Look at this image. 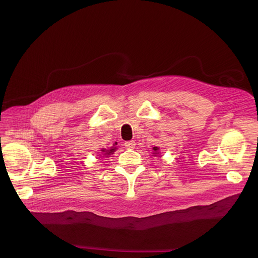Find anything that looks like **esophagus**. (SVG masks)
<instances>
[{"mask_svg":"<svg viewBox=\"0 0 258 258\" xmlns=\"http://www.w3.org/2000/svg\"><path fill=\"white\" fill-rule=\"evenodd\" d=\"M124 146L127 148V149H134L135 146H136V142L134 141V140H132V141H126L124 143Z\"/></svg>","mask_w":258,"mask_h":258,"instance_id":"obj_1","label":"esophagus"}]
</instances>
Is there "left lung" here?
Wrapping results in <instances>:
<instances>
[{
  "label": "left lung",
  "mask_w": 258,
  "mask_h": 258,
  "mask_svg": "<svg viewBox=\"0 0 258 258\" xmlns=\"http://www.w3.org/2000/svg\"><path fill=\"white\" fill-rule=\"evenodd\" d=\"M153 150H154V152H153L154 154H157V153H158V152H157V151H158V148H157V147H153Z\"/></svg>",
  "instance_id": "left-lung-1"
}]
</instances>
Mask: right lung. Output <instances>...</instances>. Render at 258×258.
Masks as SVG:
<instances>
[{
  "label": "right lung",
  "mask_w": 258,
  "mask_h": 258,
  "mask_svg": "<svg viewBox=\"0 0 258 258\" xmlns=\"http://www.w3.org/2000/svg\"><path fill=\"white\" fill-rule=\"evenodd\" d=\"M116 150V147H112L110 150H106V149H103L102 152H103V155H110V154H113V152Z\"/></svg>",
  "instance_id": "right-lung-1"
}]
</instances>
